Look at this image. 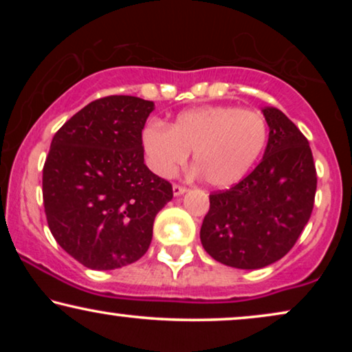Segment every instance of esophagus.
I'll return each mask as SVG.
<instances>
[{
  "mask_svg": "<svg viewBox=\"0 0 352 352\" xmlns=\"http://www.w3.org/2000/svg\"><path fill=\"white\" fill-rule=\"evenodd\" d=\"M186 192H187V187L184 186H179V184L173 186V194H175V197H179L182 194H186Z\"/></svg>",
  "mask_w": 352,
  "mask_h": 352,
  "instance_id": "34e87169",
  "label": "esophagus"
}]
</instances>
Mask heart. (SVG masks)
<instances>
[{"label":"heart","mask_w":352,"mask_h":352,"mask_svg":"<svg viewBox=\"0 0 352 352\" xmlns=\"http://www.w3.org/2000/svg\"><path fill=\"white\" fill-rule=\"evenodd\" d=\"M269 138L266 118L235 105H204L186 110L175 122L148 123L142 148L155 175L170 177L194 151V173L213 187H230L248 175Z\"/></svg>","instance_id":"b5f03b06"}]
</instances>
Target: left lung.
Masks as SVG:
<instances>
[{
  "mask_svg": "<svg viewBox=\"0 0 352 352\" xmlns=\"http://www.w3.org/2000/svg\"><path fill=\"white\" fill-rule=\"evenodd\" d=\"M263 160L229 190L210 195L200 229L205 252L226 266L261 269L293 248L311 218L317 175L307 139L276 107L263 109Z\"/></svg>",
  "mask_w": 352,
  "mask_h": 352,
  "instance_id": "left-lung-1",
  "label": "left lung"
}]
</instances>
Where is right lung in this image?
I'll list each match as a JSON object with an SVG mask.
<instances>
[{"instance_id":"right-lung-1","label":"right lung","mask_w":352,"mask_h":352,"mask_svg":"<svg viewBox=\"0 0 352 352\" xmlns=\"http://www.w3.org/2000/svg\"><path fill=\"white\" fill-rule=\"evenodd\" d=\"M152 100L107 96L54 134L43 168V204L56 242L96 271L128 266L148 250L153 219L173 187L144 163Z\"/></svg>"}]
</instances>
